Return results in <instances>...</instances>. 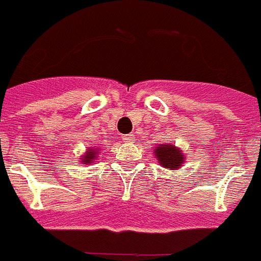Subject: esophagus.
Returning a JSON list of instances; mask_svg holds the SVG:
<instances>
[{"label": "esophagus", "mask_w": 261, "mask_h": 261, "mask_svg": "<svg viewBox=\"0 0 261 261\" xmlns=\"http://www.w3.org/2000/svg\"><path fill=\"white\" fill-rule=\"evenodd\" d=\"M122 139H123L124 142H127V143H133V142H134V135H131V134L123 135V137H122Z\"/></svg>", "instance_id": "34e87169"}]
</instances>
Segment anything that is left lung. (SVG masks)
<instances>
[{
    "label": "left lung",
    "mask_w": 261,
    "mask_h": 261,
    "mask_svg": "<svg viewBox=\"0 0 261 261\" xmlns=\"http://www.w3.org/2000/svg\"><path fill=\"white\" fill-rule=\"evenodd\" d=\"M154 152H155L156 161L169 170L179 169L185 161V156L181 150L177 149L174 145H160L154 150Z\"/></svg>",
    "instance_id": "1"
}]
</instances>
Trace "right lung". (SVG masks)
<instances>
[{"mask_svg":"<svg viewBox=\"0 0 261 261\" xmlns=\"http://www.w3.org/2000/svg\"><path fill=\"white\" fill-rule=\"evenodd\" d=\"M96 149H88L86 152H84V155L82 158V164L83 165H90L92 162H95V158H96Z\"/></svg>","mask_w":261,"mask_h":261,"instance_id":"right-lung-1","label":"right lung"}]
</instances>
